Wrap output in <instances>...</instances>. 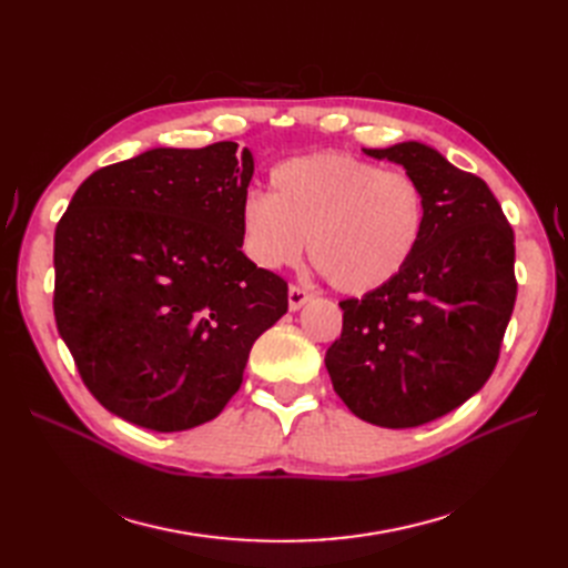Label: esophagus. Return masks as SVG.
Wrapping results in <instances>:
<instances>
[{"label":"esophagus","mask_w":568,"mask_h":568,"mask_svg":"<svg viewBox=\"0 0 568 568\" xmlns=\"http://www.w3.org/2000/svg\"><path fill=\"white\" fill-rule=\"evenodd\" d=\"M313 298V294L303 286H288V307L291 311H301V307Z\"/></svg>","instance_id":"34e87169"}]
</instances>
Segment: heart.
I'll return each instance as SVG.
<instances>
[{"label": "heart", "mask_w": 568, "mask_h": 568, "mask_svg": "<svg viewBox=\"0 0 568 568\" xmlns=\"http://www.w3.org/2000/svg\"><path fill=\"white\" fill-rule=\"evenodd\" d=\"M272 194L242 201L244 246L253 261L280 270L305 251L338 294L367 296L390 286L424 242L428 199L419 180L341 151L280 163Z\"/></svg>", "instance_id": "1"}]
</instances>
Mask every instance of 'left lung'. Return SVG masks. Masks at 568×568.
Segmentation results:
<instances>
[{
	"label": "left lung",
	"mask_w": 568,
	"mask_h": 568,
	"mask_svg": "<svg viewBox=\"0 0 568 568\" xmlns=\"http://www.w3.org/2000/svg\"><path fill=\"white\" fill-rule=\"evenodd\" d=\"M419 180L424 242L390 286L341 301L343 329L324 365L355 417L409 428L484 388L517 301L514 232L488 184L432 146L363 149Z\"/></svg>",
	"instance_id": "obj_1"
}]
</instances>
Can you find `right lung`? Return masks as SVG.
<instances>
[{
	"label": "right lung",
	"instance_id": "obj_1",
	"mask_svg": "<svg viewBox=\"0 0 568 568\" xmlns=\"http://www.w3.org/2000/svg\"><path fill=\"white\" fill-rule=\"evenodd\" d=\"M151 149L84 180L54 234V317L84 386L151 432L215 419L286 282L242 251L253 153Z\"/></svg>",
	"mask_w": 568,
	"mask_h": 568
}]
</instances>
